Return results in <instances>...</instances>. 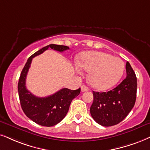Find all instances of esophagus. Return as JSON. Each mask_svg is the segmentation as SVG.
<instances>
[{"label":"esophagus","mask_w":150,"mask_h":150,"mask_svg":"<svg viewBox=\"0 0 150 150\" xmlns=\"http://www.w3.org/2000/svg\"><path fill=\"white\" fill-rule=\"evenodd\" d=\"M81 92L88 91V88L86 86H85V85H83V86H81Z\"/></svg>","instance_id":"34e87169"}]
</instances>
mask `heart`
Listing matches in <instances>:
<instances>
[{"mask_svg": "<svg viewBox=\"0 0 150 150\" xmlns=\"http://www.w3.org/2000/svg\"><path fill=\"white\" fill-rule=\"evenodd\" d=\"M81 69L88 72V81L98 91L111 88L118 82L125 72V63L121 59L106 52L91 51L82 54L78 62Z\"/></svg>", "mask_w": 150, "mask_h": 150, "instance_id": "b5f03b06", "label": "heart"}]
</instances>
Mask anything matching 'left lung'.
<instances>
[{"mask_svg":"<svg viewBox=\"0 0 150 150\" xmlns=\"http://www.w3.org/2000/svg\"><path fill=\"white\" fill-rule=\"evenodd\" d=\"M126 78L107 92L93 91V102L91 115L100 125L110 127L118 124L129 114L135 105L137 79L130 64H126Z\"/></svg>","mask_w":150,"mask_h":150,"instance_id":"obj_1","label":"left lung"}]
</instances>
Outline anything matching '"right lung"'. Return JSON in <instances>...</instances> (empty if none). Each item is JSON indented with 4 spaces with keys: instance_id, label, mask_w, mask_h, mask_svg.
Instances as JSON below:
<instances>
[{
    "instance_id": "right-lung-1",
    "label": "right lung",
    "mask_w": 150,
    "mask_h": 150,
    "mask_svg": "<svg viewBox=\"0 0 150 150\" xmlns=\"http://www.w3.org/2000/svg\"><path fill=\"white\" fill-rule=\"evenodd\" d=\"M49 48L61 52L69 49L66 45L50 44L34 53L28 58L18 83V96L24 113L33 122L45 127L54 126L61 122L67 114L72 100L81 91L80 88L77 90L64 88L48 97L39 98L28 90L25 80L33 58L41 54Z\"/></svg>"
}]
</instances>
